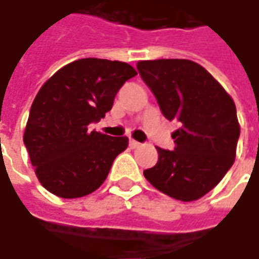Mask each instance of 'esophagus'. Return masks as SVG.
Returning <instances> with one entry per match:
<instances>
[{
  "label": "esophagus",
  "mask_w": 259,
  "mask_h": 259,
  "mask_svg": "<svg viewBox=\"0 0 259 259\" xmlns=\"http://www.w3.org/2000/svg\"><path fill=\"white\" fill-rule=\"evenodd\" d=\"M129 144L132 149H136V147H139V146H140V143H139V142H136V140H133V139H130Z\"/></svg>",
  "instance_id": "1"
}]
</instances>
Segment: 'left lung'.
Wrapping results in <instances>:
<instances>
[{
  "label": "left lung",
  "instance_id": "8db88e82",
  "mask_svg": "<svg viewBox=\"0 0 259 259\" xmlns=\"http://www.w3.org/2000/svg\"><path fill=\"white\" fill-rule=\"evenodd\" d=\"M137 70L167 120H177L173 150L157 147L144 170L153 187L180 201L201 198L231 168L240 137L231 96L201 65L189 59L142 61Z\"/></svg>",
  "mask_w": 259,
  "mask_h": 259
}]
</instances>
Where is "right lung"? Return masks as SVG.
Wrapping results in <instances>:
<instances>
[{
	"label": "right lung",
	"mask_w": 259,
	"mask_h": 259,
	"mask_svg": "<svg viewBox=\"0 0 259 259\" xmlns=\"http://www.w3.org/2000/svg\"><path fill=\"white\" fill-rule=\"evenodd\" d=\"M136 75L126 62L83 58L44 83L29 110L24 144L49 193L78 198L106 180L129 139L102 135L88 126L105 117L119 89Z\"/></svg>",
	"instance_id": "1"
}]
</instances>
